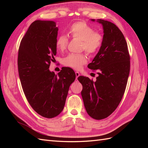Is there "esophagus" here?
I'll return each mask as SVG.
<instances>
[{
	"instance_id": "1",
	"label": "esophagus",
	"mask_w": 148,
	"mask_h": 148,
	"mask_svg": "<svg viewBox=\"0 0 148 148\" xmlns=\"http://www.w3.org/2000/svg\"><path fill=\"white\" fill-rule=\"evenodd\" d=\"M75 74H76V79H77V77L80 76V74H79V72H77V71H76V72H75Z\"/></svg>"
}]
</instances>
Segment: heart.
<instances>
[{"instance_id": "heart-1", "label": "heart", "mask_w": 148, "mask_h": 148, "mask_svg": "<svg viewBox=\"0 0 148 148\" xmlns=\"http://www.w3.org/2000/svg\"><path fill=\"white\" fill-rule=\"evenodd\" d=\"M68 33L72 38L81 40V50H84L90 55H94L99 51L103 43L101 34L95 32L93 28L84 21L75 22L69 27ZM68 37L60 35L56 39L55 45L60 51H64L68 45ZM87 56L84 53L69 54L64 59V64L74 69H79L87 62Z\"/></svg>"}]
</instances>
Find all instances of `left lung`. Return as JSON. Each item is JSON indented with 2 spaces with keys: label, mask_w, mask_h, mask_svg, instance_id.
Returning <instances> with one entry per match:
<instances>
[{
  "label": "left lung",
  "mask_w": 148,
  "mask_h": 148,
  "mask_svg": "<svg viewBox=\"0 0 148 148\" xmlns=\"http://www.w3.org/2000/svg\"><path fill=\"white\" fill-rule=\"evenodd\" d=\"M92 21H95L94 19ZM103 29L101 48L88 67L97 70L96 81L79 76L82 84L81 96L88 114L92 118L102 119L117 108L126 89L130 61L123 34L115 24L97 20Z\"/></svg>",
  "instance_id": "left-lung-1"
}]
</instances>
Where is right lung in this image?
Returning a JSON list of instances; mask_svg holds the SVG:
<instances>
[{
	"mask_svg": "<svg viewBox=\"0 0 148 148\" xmlns=\"http://www.w3.org/2000/svg\"><path fill=\"white\" fill-rule=\"evenodd\" d=\"M58 31L53 21H34L18 50V73L25 95L34 111L47 118L62 111L69 87L76 79L69 67H62L58 74L49 70L56 54Z\"/></svg>",
	"mask_w": 148,
	"mask_h": 148,
	"instance_id": "obj_1",
	"label": "right lung"
}]
</instances>
